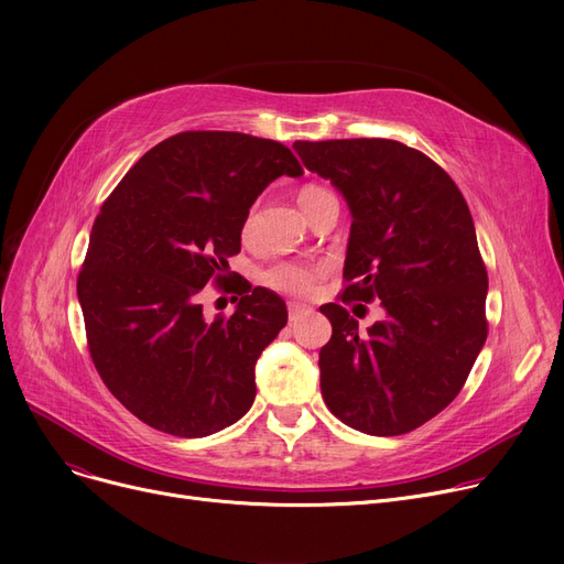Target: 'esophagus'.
<instances>
[{
  "mask_svg": "<svg viewBox=\"0 0 564 564\" xmlns=\"http://www.w3.org/2000/svg\"><path fill=\"white\" fill-rule=\"evenodd\" d=\"M311 313H313V308L306 306V304H297V302H290V304H288V317H290V322H300V319H304V317L311 315Z\"/></svg>",
  "mask_w": 564,
  "mask_h": 564,
  "instance_id": "esophagus-1",
  "label": "esophagus"
}]
</instances>
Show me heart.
<instances>
[{"mask_svg":"<svg viewBox=\"0 0 564 564\" xmlns=\"http://www.w3.org/2000/svg\"><path fill=\"white\" fill-rule=\"evenodd\" d=\"M324 194H329V192L324 189V187H319V185H313V183L304 185L300 189V194H297V200L302 205V210H306V207L315 198H319ZM253 230H256V213L251 210L245 217V221H242V237H245V240H249V237L253 235ZM322 274H324V267H319V264L276 262V264H272L270 270L262 274V281H264L267 288L279 290L283 294H292V297H306V294L313 292V288H315V283H317V279Z\"/></svg>","mask_w":564,"mask_h":564,"instance_id":"b5f03b06","label":"heart"}]
</instances>
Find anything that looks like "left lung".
Listing matches in <instances>:
<instances>
[{
  "label": "left lung",
  "mask_w": 564,
  "mask_h": 564,
  "mask_svg": "<svg viewBox=\"0 0 564 564\" xmlns=\"http://www.w3.org/2000/svg\"><path fill=\"white\" fill-rule=\"evenodd\" d=\"M292 148L349 205L340 300L388 311L361 335L341 304L319 306L334 329L319 349L322 398L354 430L406 434L457 398L487 340V267L468 205L436 162L393 139Z\"/></svg>",
  "instance_id": "obj_1"
}]
</instances>
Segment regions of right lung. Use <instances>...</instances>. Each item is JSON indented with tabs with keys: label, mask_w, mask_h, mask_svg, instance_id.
I'll list each match as a JSON object with an SVG mask.
<instances>
[{
	"label": "right lung",
	"mask_w": 564,
	"mask_h": 564,
	"mask_svg": "<svg viewBox=\"0 0 564 564\" xmlns=\"http://www.w3.org/2000/svg\"><path fill=\"white\" fill-rule=\"evenodd\" d=\"M302 173L279 141L181 132L151 148L102 203L77 297L98 375L145 425L198 438L251 409L256 361L285 327V302L247 283L230 317L207 319L200 292L226 279L262 189Z\"/></svg>",
	"instance_id": "right-lung-1"
}]
</instances>
